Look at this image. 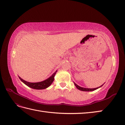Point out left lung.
Listing matches in <instances>:
<instances>
[{
	"label": "left lung",
	"instance_id": "8db88e82",
	"mask_svg": "<svg viewBox=\"0 0 125 125\" xmlns=\"http://www.w3.org/2000/svg\"><path fill=\"white\" fill-rule=\"evenodd\" d=\"M74 83L75 85V87L77 88V89H79L80 90H81V91H94V90H95L96 89H97L99 88L100 87H101L103 85V84H104V83L103 85H101L100 87H97V88H83V87H80V86L76 84L75 82H74Z\"/></svg>",
	"mask_w": 125,
	"mask_h": 125
}]
</instances>
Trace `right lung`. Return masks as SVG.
<instances>
[{
    "instance_id": "obj_1",
    "label": "right lung",
    "mask_w": 125,
    "mask_h": 125,
    "mask_svg": "<svg viewBox=\"0 0 125 125\" xmlns=\"http://www.w3.org/2000/svg\"><path fill=\"white\" fill-rule=\"evenodd\" d=\"M57 72V70L55 71L51 76H50L48 79L39 82H29L25 81V80H23L22 79H21L20 76H19V78L20 79L21 81L23 83H24L26 85H27L28 87H29L30 88L37 90L44 89L48 88L49 86L52 84V83L53 82L54 79V76L55 74H56Z\"/></svg>"
}]
</instances>
